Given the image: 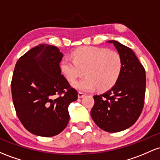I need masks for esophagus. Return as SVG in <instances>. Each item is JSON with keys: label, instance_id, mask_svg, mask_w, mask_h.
Here are the masks:
<instances>
[{"label": "esophagus", "instance_id": "34e87169", "mask_svg": "<svg viewBox=\"0 0 160 160\" xmlns=\"http://www.w3.org/2000/svg\"><path fill=\"white\" fill-rule=\"evenodd\" d=\"M84 96H85V94H84L83 92H78V98H80V99L83 98Z\"/></svg>", "mask_w": 160, "mask_h": 160}]
</instances>
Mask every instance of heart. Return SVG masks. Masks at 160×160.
<instances>
[{
    "mask_svg": "<svg viewBox=\"0 0 160 160\" xmlns=\"http://www.w3.org/2000/svg\"><path fill=\"white\" fill-rule=\"evenodd\" d=\"M72 56L73 61L68 58L62 59L61 71L69 82L75 81L84 71L86 77L73 84L78 90L90 92L97 88L99 91L108 90L122 74V56L115 51L85 46L75 50Z\"/></svg>",
    "mask_w": 160,
    "mask_h": 160,
    "instance_id": "obj_1",
    "label": "heart"
}]
</instances>
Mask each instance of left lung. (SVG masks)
I'll return each mask as SVG.
<instances>
[{"label":"left lung","instance_id":"8db88e82","mask_svg":"<svg viewBox=\"0 0 160 160\" xmlns=\"http://www.w3.org/2000/svg\"><path fill=\"white\" fill-rule=\"evenodd\" d=\"M112 43L122 56L123 68L118 80L105 93L93 96L91 117L107 132H119L136 122L144 104L146 73L143 65L128 47L115 40Z\"/></svg>","mask_w":160,"mask_h":160}]
</instances>
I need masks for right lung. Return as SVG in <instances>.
<instances>
[{"label": "right lung", "mask_w": 160, "mask_h": 160, "mask_svg": "<svg viewBox=\"0 0 160 160\" xmlns=\"http://www.w3.org/2000/svg\"><path fill=\"white\" fill-rule=\"evenodd\" d=\"M63 56L56 46L40 44L16 64L11 82L16 112L25 128L37 136L60 134L69 122L68 106L77 99V90L61 75Z\"/></svg>", "instance_id": "1"}]
</instances>
